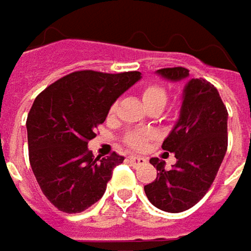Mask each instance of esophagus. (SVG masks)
<instances>
[{"mask_svg":"<svg viewBox=\"0 0 251 251\" xmlns=\"http://www.w3.org/2000/svg\"><path fill=\"white\" fill-rule=\"evenodd\" d=\"M128 161H130L131 164H143V163H146V158H144V157H140V155L130 154V155H128Z\"/></svg>","mask_w":251,"mask_h":251,"instance_id":"34e87169","label":"esophagus"}]
</instances>
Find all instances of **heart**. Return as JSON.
Listing matches in <instances>:
<instances>
[{
  "mask_svg": "<svg viewBox=\"0 0 251 251\" xmlns=\"http://www.w3.org/2000/svg\"><path fill=\"white\" fill-rule=\"evenodd\" d=\"M141 99H143V102L146 104L147 108L158 107L163 110L169 101V93L164 87H161L158 84H149L141 90ZM113 111H114V107L111 108V113ZM151 137L152 134L149 131H133V133L127 134L126 143L134 150H143Z\"/></svg>",
  "mask_w": 251,
  "mask_h": 251,
  "instance_id": "obj_1",
  "label": "heart"
}]
</instances>
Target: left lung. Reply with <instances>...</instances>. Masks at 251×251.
I'll return each mask as SVG.
<instances>
[{
	"label": "left lung",
	"mask_w": 251,
	"mask_h": 251,
	"mask_svg": "<svg viewBox=\"0 0 251 251\" xmlns=\"http://www.w3.org/2000/svg\"><path fill=\"white\" fill-rule=\"evenodd\" d=\"M170 81L188 78L184 67L157 71ZM227 110L217 88L203 78H191L184 87L178 121L163 143L177 163L166 170V161L151 158L155 180L144 186L152 206L180 213L197 204L213 184L227 151Z\"/></svg>",
	"instance_id": "1"
}]
</instances>
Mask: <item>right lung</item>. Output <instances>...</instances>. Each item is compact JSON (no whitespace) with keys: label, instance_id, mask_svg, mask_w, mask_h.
I'll use <instances>...</instances> for the list:
<instances>
[{"label":"right lung","instance_id":"add662e5","mask_svg":"<svg viewBox=\"0 0 251 251\" xmlns=\"http://www.w3.org/2000/svg\"><path fill=\"white\" fill-rule=\"evenodd\" d=\"M140 78L138 71H75L34 100L27 117L29 164L44 196L58 210L81 213L102 197L113 169L124 157L113 152L94 158L87 146L114 101Z\"/></svg>","mask_w":251,"mask_h":251}]
</instances>
